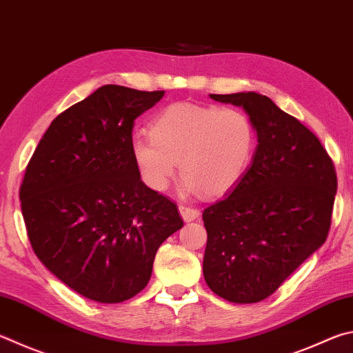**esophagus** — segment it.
<instances>
[{"mask_svg":"<svg viewBox=\"0 0 353 353\" xmlns=\"http://www.w3.org/2000/svg\"><path fill=\"white\" fill-rule=\"evenodd\" d=\"M179 213H181L182 219L185 222H191L194 221L199 217V210L197 208H191V207H187V205H179Z\"/></svg>","mask_w":353,"mask_h":353,"instance_id":"1","label":"esophagus"}]
</instances>
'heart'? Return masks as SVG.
<instances>
[{
    "instance_id": "heart-1",
    "label": "heart",
    "mask_w": 353,
    "mask_h": 353,
    "mask_svg": "<svg viewBox=\"0 0 353 353\" xmlns=\"http://www.w3.org/2000/svg\"><path fill=\"white\" fill-rule=\"evenodd\" d=\"M150 136L131 140V156L146 187L165 191L179 170L185 193L222 196L245 176L256 131L239 108L181 101L160 110Z\"/></svg>"
}]
</instances>
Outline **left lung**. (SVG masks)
Masks as SVG:
<instances>
[{
    "mask_svg": "<svg viewBox=\"0 0 353 353\" xmlns=\"http://www.w3.org/2000/svg\"><path fill=\"white\" fill-rule=\"evenodd\" d=\"M210 97L248 114L258 146L242 181L203 210V278L230 303H259L327 239L336 172L315 134L265 95Z\"/></svg>",
    "mask_w": 353,
    "mask_h": 353,
    "instance_id": "obj_1",
    "label": "left lung"
}]
</instances>
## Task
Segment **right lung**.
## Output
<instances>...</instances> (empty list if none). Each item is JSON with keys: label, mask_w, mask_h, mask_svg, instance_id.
<instances>
[{"label": "right lung", "mask_w": 353, "mask_h": 353, "mask_svg": "<svg viewBox=\"0 0 353 353\" xmlns=\"http://www.w3.org/2000/svg\"><path fill=\"white\" fill-rule=\"evenodd\" d=\"M163 94L99 88L54 119L24 172L21 211L37 258L97 303L142 292L159 247L183 227L131 156L134 120Z\"/></svg>", "instance_id": "obj_1"}]
</instances>
